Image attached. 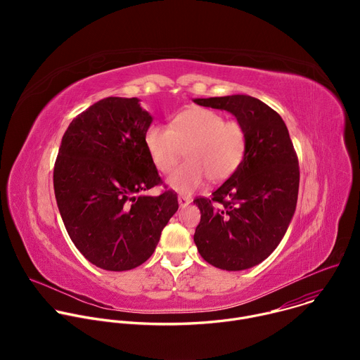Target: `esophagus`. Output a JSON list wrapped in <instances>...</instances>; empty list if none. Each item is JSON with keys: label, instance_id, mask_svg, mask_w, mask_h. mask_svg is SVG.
Instances as JSON below:
<instances>
[{"label": "esophagus", "instance_id": "1", "mask_svg": "<svg viewBox=\"0 0 360 360\" xmlns=\"http://www.w3.org/2000/svg\"><path fill=\"white\" fill-rule=\"evenodd\" d=\"M191 202H192L191 196H185V195H179V196H178V203H179L181 208L186 207V205H189Z\"/></svg>", "mask_w": 360, "mask_h": 360}]
</instances>
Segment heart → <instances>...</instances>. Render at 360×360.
<instances>
[{
  "instance_id": "obj_1",
  "label": "heart",
  "mask_w": 360,
  "mask_h": 360,
  "mask_svg": "<svg viewBox=\"0 0 360 360\" xmlns=\"http://www.w3.org/2000/svg\"><path fill=\"white\" fill-rule=\"evenodd\" d=\"M148 157L161 174H169L185 148L186 162L167 184L179 193H191L205 179L224 181L240 165L246 150V131L238 121L208 108L193 107L171 118L168 128L150 124L142 136Z\"/></svg>"
}]
</instances>
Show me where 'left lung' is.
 Listing matches in <instances>:
<instances>
[{
    "instance_id": "left-lung-1",
    "label": "left lung",
    "mask_w": 360,
    "mask_h": 360,
    "mask_svg": "<svg viewBox=\"0 0 360 360\" xmlns=\"http://www.w3.org/2000/svg\"><path fill=\"white\" fill-rule=\"evenodd\" d=\"M233 114L246 131L245 157L211 198L193 200L200 222L193 240L202 258L224 271L261 264L276 249L295 214L299 162L281 115L249 95L193 99Z\"/></svg>"
}]
</instances>
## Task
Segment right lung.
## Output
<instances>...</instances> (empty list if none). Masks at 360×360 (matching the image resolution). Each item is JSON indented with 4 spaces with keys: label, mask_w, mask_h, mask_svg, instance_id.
<instances>
[{
    "label": "right lung",
    "mask_w": 360,
    "mask_h": 360,
    "mask_svg": "<svg viewBox=\"0 0 360 360\" xmlns=\"http://www.w3.org/2000/svg\"><path fill=\"white\" fill-rule=\"evenodd\" d=\"M152 117L138 98L108 96L77 115L54 165V191L65 229L95 266L129 271L155 250L178 211V196L141 192L162 184L143 148Z\"/></svg>",
    "instance_id": "add662e5"
}]
</instances>
